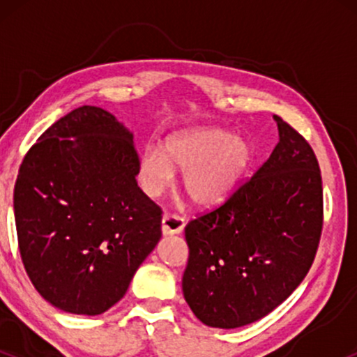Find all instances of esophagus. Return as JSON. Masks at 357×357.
Segmentation results:
<instances>
[{
    "label": "esophagus",
    "instance_id": "34e87169",
    "mask_svg": "<svg viewBox=\"0 0 357 357\" xmlns=\"http://www.w3.org/2000/svg\"><path fill=\"white\" fill-rule=\"evenodd\" d=\"M162 233L165 235H176L181 233L184 228V218L178 215H165L162 216Z\"/></svg>",
    "mask_w": 357,
    "mask_h": 357
}]
</instances>
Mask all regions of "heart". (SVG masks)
Masks as SVG:
<instances>
[{
    "label": "heart",
    "mask_w": 357,
    "mask_h": 357,
    "mask_svg": "<svg viewBox=\"0 0 357 357\" xmlns=\"http://www.w3.org/2000/svg\"><path fill=\"white\" fill-rule=\"evenodd\" d=\"M252 146L225 129H190L166 139L165 147L146 146L139 154L137 179L142 191L158 198L183 171V188L195 204L213 208L238 188L252 162Z\"/></svg>",
    "instance_id": "b5f03b06"
}]
</instances>
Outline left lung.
<instances>
[{
	"label": "left lung",
	"mask_w": 357,
	"mask_h": 357,
	"mask_svg": "<svg viewBox=\"0 0 357 357\" xmlns=\"http://www.w3.org/2000/svg\"><path fill=\"white\" fill-rule=\"evenodd\" d=\"M278 144L257 173L184 228L183 294L203 324L235 329L265 317L304 280L322 233V178L312 147L273 116Z\"/></svg>",
	"instance_id": "left-lung-1"
}]
</instances>
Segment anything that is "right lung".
<instances>
[{"label":"right lung","instance_id":"obj_1","mask_svg":"<svg viewBox=\"0 0 357 357\" xmlns=\"http://www.w3.org/2000/svg\"><path fill=\"white\" fill-rule=\"evenodd\" d=\"M132 134L82 105L59 119L20 166L13 208L20 255L45 301L99 315L126 296L161 240V208L137 186Z\"/></svg>","mask_w":357,"mask_h":357}]
</instances>
